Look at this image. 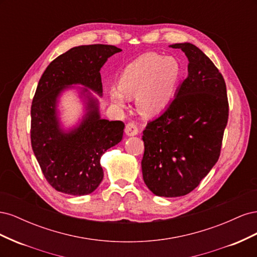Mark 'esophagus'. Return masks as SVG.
<instances>
[{
    "label": "esophagus",
    "mask_w": 257,
    "mask_h": 257,
    "mask_svg": "<svg viewBox=\"0 0 257 257\" xmlns=\"http://www.w3.org/2000/svg\"><path fill=\"white\" fill-rule=\"evenodd\" d=\"M125 134L127 136H135L138 134V127L134 122H128L125 125Z\"/></svg>",
    "instance_id": "esophagus-1"
}]
</instances>
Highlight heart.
I'll return each mask as SVG.
<instances>
[{
    "mask_svg": "<svg viewBox=\"0 0 257 257\" xmlns=\"http://www.w3.org/2000/svg\"><path fill=\"white\" fill-rule=\"evenodd\" d=\"M181 77L182 66L176 58L146 53L122 69L119 88L110 90V98L114 105L124 108L127 96L137 95L139 109L157 114L173 102Z\"/></svg>",
    "mask_w": 257,
    "mask_h": 257,
    "instance_id": "heart-1",
    "label": "heart"
}]
</instances>
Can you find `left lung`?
<instances>
[{"instance_id": "8db88e82", "label": "left lung", "mask_w": 257, "mask_h": 257, "mask_svg": "<svg viewBox=\"0 0 257 257\" xmlns=\"http://www.w3.org/2000/svg\"><path fill=\"white\" fill-rule=\"evenodd\" d=\"M189 59V75L176 97L144 131L143 178L158 196L192 192L220 158L228 121V100L222 74L190 43L170 45Z\"/></svg>"}]
</instances>
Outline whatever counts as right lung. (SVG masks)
<instances>
[{
	"instance_id": "add662e5",
	"label": "right lung",
	"mask_w": 257,
	"mask_h": 257,
	"mask_svg": "<svg viewBox=\"0 0 257 257\" xmlns=\"http://www.w3.org/2000/svg\"><path fill=\"white\" fill-rule=\"evenodd\" d=\"M121 49L111 45H84L54 59L38 81L31 106V145L46 180L69 195H88L102 182L100 158L119 144L124 123L102 119L98 102L86 89L102 95L100 68ZM82 84L88 99L80 125L69 132L59 127L56 103L68 85Z\"/></svg>"
}]
</instances>
